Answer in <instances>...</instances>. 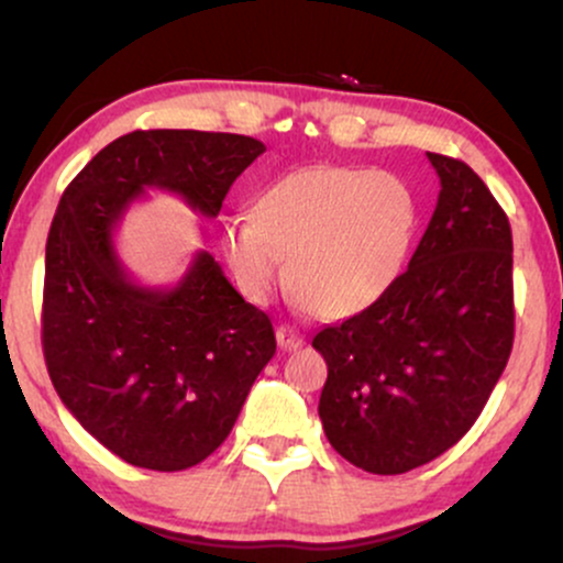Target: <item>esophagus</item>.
<instances>
[{"mask_svg":"<svg viewBox=\"0 0 563 563\" xmlns=\"http://www.w3.org/2000/svg\"><path fill=\"white\" fill-rule=\"evenodd\" d=\"M275 335H277V344H280V349H286V352H296V349L303 346V335L290 325H277Z\"/></svg>","mask_w":563,"mask_h":563,"instance_id":"34e87169","label":"esophagus"}]
</instances>
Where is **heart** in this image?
I'll return each instance as SVG.
<instances>
[{
	"label": "heart",
	"mask_w": 563,
	"mask_h": 563,
	"mask_svg": "<svg viewBox=\"0 0 563 563\" xmlns=\"http://www.w3.org/2000/svg\"><path fill=\"white\" fill-rule=\"evenodd\" d=\"M418 230L421 200L399 174L307 166L264 187L254 217L224 224L222 254L249 301L267 303L286 280L314 314L339 320L397 286Z\"/></svg>",
	"instance_id": "obj_1"
}]
</instances>
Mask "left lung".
I'll list each match as a JSON object with an SVG mask.
<instances>
[{
	"label": "left lung",
	"mask_w": 563,
	"mask_h": 563,
	"mask_svg": "<svg viewBox=\"0 0 563 563\" xmlns=\"http://www.w3.org/2000/svg\"><path fill=\"white\" fill-rule=\"evenodd\" d=\"M439 174L407 273L378 303L312 339L325 357L320 421L352 466L405 474L474 426L514 346V241L479 174L426 153Z\"/></svg>",
	"instance_id": "obj_1"
}]
</instances>
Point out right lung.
Listing matches in <instances>:
<instances>
[{
  "instance_id": "add662e5",
  "label": "right lung",
  "mask_w": 563,
  "mask_h": 563,
  "mask_svg": "<svg viewBox=\"0 0 563 563\" xmlns=\"http://www.w3.org/2000/svg\"><path fill=\"white\" fill-rule=\"evenodd\" d=\"M262 153L243 134L129 132L57 203L44 256V363L70 416L132 466L183 471L206 461L273 360L275 331L209 251L192 256L177 286L134 283L115 254V224L151 187L214 219Z\"/></svg>"
}]
</instances>
